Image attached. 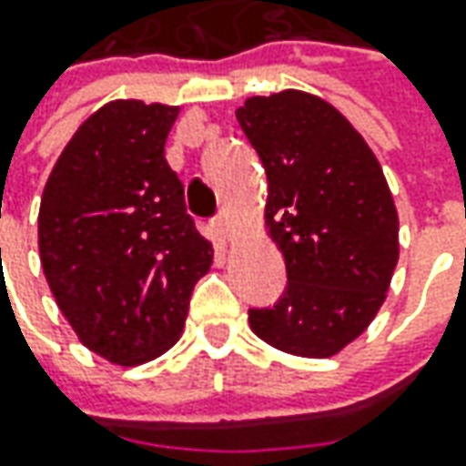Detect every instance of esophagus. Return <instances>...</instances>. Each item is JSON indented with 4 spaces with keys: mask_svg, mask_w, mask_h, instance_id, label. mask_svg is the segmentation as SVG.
Listing matches in <instances>:
<instances>
[{
    "mask_svg": "<svg viewBox=\"0 0 466 466\" xmlns=\"http://www.w3.org/2000/svg\"><path fill=\"white\" fill-rule=\"evenodd\" d=\"M212 228H215L218 238H223V241H230V238H233V223H230V215H228V212H220V215L212 220Z\"/></svg>",
    "mask_w": 466,
    "mask_h": 466,
    "instance_id": "1",
    "label": "esophagus"
}]
</instances>
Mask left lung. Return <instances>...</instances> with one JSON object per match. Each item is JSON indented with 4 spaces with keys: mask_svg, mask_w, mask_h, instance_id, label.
Wrapping results in <instances>:
<instances>
[{
    "mask_svg": "<svg viewBox=\"0 0 466 466\" xmlns=\"http://www.w3.org/2000/svg\"><path fill=\"white\" fill-rule=\"evenodd\" d=\"M267 173L264 223L288 269L272 309H248L267 345L331 358L386 300L400 218L373 150L331 103L303 90L254 96L236 111Z\"/></svg>",
    "mask_w": 466,
    "mask_h": 466,
    "instance_id": "8db88e82",
    "label": "left lung"
}]
</instances>
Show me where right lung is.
<instances>
[{
    "label": "right lung",
    "instance_id": "obj_1",
    "mask_svg": "<svg viewBox=\"0 0 466 466\" xmlns=\"http://www.w3.org/2000/svg\"><path fill=\"white\" fill-rule=\"evenodd\" d=\"M178 106L111 100L66 142L38 212L46 282L87 350L139 366L170 350L212 243L166 160Z\"/></svg>",
    "mask_w": 466,
    "mask_h": 466
}]
</instances>
